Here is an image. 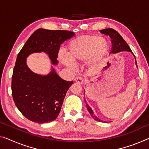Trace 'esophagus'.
Returning <instances> with one entry per match:
<instances>
[{
	"label": "esophagus",
	"mask_w": 149,
	"mask_h": 149,
	"mask_svg": "<svg viewBox=\"0 0 149 149\" xmlns=\"http://www.w3.org/2000/svg\"><path fill=\"white\" fill-rule=\"evenodd\" d=\"M74 81H75V82H77V83H79V84H83V82H84L83 79H82L81 77H76V78H75Z\"/></svg>",
	"instance_id": "1"
}]
</instances>
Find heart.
Segmentation results:
<instances>
[{
	"mask_svg": "<svg viewBox=\"0 0 149 149\" xmlns=\"http://www.w3.org/2000/svg\"><path fill=\"white\" fill-rule=\"evenodd\" d=\"M110 49V42L106 38L99 36H84L73 40L68 45L67 53L70 59L60 56L62 63L70 68H74V63H81L89 58L91 67L99 65Z\"/></svg>",
	"mask_w": 149,
	"mask_h": 149,
	"instance_id": "b5f03b06",
	"label": "heart"
}]
</instances>
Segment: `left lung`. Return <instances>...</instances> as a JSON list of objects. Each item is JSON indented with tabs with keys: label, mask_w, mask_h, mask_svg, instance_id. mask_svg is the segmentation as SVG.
I'll return each mask as SVG.
<instances>
[{
	"label": "left lung",
	"mask_w": 149,
	"mask_h": 149,
	"mask_svg": "<svg viewBox=\"0 0 149 149\" xmlns=\"http://www.w3.org/2000/svg\"><path fill=\"white\" fill-rule=\"evenodd\" d=\"M100 32L101 33L104 34V35H109L110 36V38H111V42H112V49L111 51V54H116L122 51H127V52H131L132 55H133L134 57V59H135V64L137 67L135 56H134V54L132 53L131 49H130L129 46L128 45L127 43L125 42V40L123 39V38L120 36V34L118 33L117 31H116L115 30H114L113 29H105L100 30ZM84 101L86 102V108H87L88 111L89 112V113L91 114V116H92L94 119L95 120L98 121V122H102V123L106 122V121L102 120H100L99 118H98L97 116L94 114L93 109L89 107V105L87 104V102H86L85 99H84Z\"/></svg>",
	"instance_id": "obj_1"
}]
</instances>
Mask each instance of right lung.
Returning <instances> with one entry per match:
<instances>
[{
    "label": "right lung",
    "mask_w": 149,
    "mask_h": 149,
    "mask_svg": "<svg viewBox=\"0 0 149 149\" xmlns=\"http://www.w3.org/2000/svg\"><path fill=\"white\" fill-rule=\"evenodd\" d=\"M74 35L68 31L38 29L18 54L12 77V95L18 109L29 120L39 124L55 120L73 81L61 79L52 67L46 75L33 72L26 64L27 57L42 52L52 65H56L61 45Z\"/></svg>",
    "instance_id": "right-lung-1"
}]
</instances>
